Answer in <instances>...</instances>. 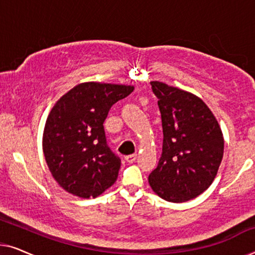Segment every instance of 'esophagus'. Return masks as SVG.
Here are the masks:
<instances>
[{
	"mask_svg": "<svg viewBox=\"0 0 255 255\" xmlns=\"http://www.w3.org/2000/svg\"><path fill=\"white\" fill-rule=\"evenodd\" d=\"M135 159H137V154H128V155L125 156V160H127V161L130 162V163L135 161Z\"/></svg>",
	"mask_w": 255,
	"mask_h": 255,
	"instance_id": "esophagus-1",
	"label": "esophagus"
}]
</instances>
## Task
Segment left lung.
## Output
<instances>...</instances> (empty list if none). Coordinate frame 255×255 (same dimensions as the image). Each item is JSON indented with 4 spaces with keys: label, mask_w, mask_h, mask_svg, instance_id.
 <instances>
[{
    "label": "left lung",
    "mask_w": 255,
    "mask_h": 255,
    "mask_svg": "<svg viewBox=\"0 0 255 255\" xmlns=\"http://www.w3.org/2000/svg\"><path fill=\"white\" fill-rule=\"evenodd\" d=\"M151 86L158 97L163 141L148 182L165 201L181 203L197 197L212 183L223 159L224 139L201 99L159 81Z\"/></svg>",
    "instance_id": "1"
}]
</instances>
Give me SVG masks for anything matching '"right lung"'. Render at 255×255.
Returning <instances> with one entry per match:
<instances>
[{
	"instance_id": "obj_1",
	"label": "right lung",
	"mask_w": 255,
	"mask_h": 255,
	"mask_svg": "<svg viewBox=\"0 0 255 255\" xmlns=\"http://www.w3.org/2000/svg\"><path fill=\"white\" fill-rule=\"evenodd\" d=\"M132 92L131 86L81 83L51 110L44 155L52 175L68 193L97 197L117 180L121 158L108 145L103 123L110 108Z\"/></svg>"
}]
</instances>
